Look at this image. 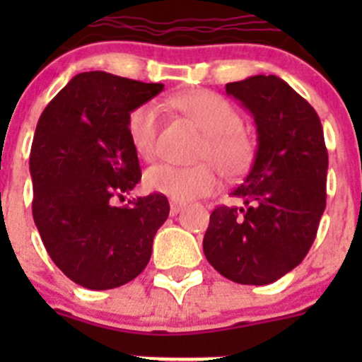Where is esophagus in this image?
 Here are the masks:
<instances>
[{
    "label": "esophagus",
    "instance_id": "1",
    "mask_svg": "<svg viewBox=\"0 0 362 362\" xmlns=\"http://www.w3.org/2000/svg\"><path fill=\"white\" fill-rule=\"evenodd\" d=\"M184 206H185V203H182V202H175V199H171L170 202V211L173 215H177L178 211L184 210Z\"/></svg>",
    "mask_w": 362,
    "mask_h": 362
}]
</instances>
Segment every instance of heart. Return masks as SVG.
Returning a JSON list of instances; mask_svg holds the SVG:
<instances>
[{
  "instance_id": "1",
  "label": "heart",
  "mask_w": 362,
  "mask_h": 362,
  "mask_svg": "<svg viewBox=\"0 0 362 362\" xmlns=\"http://www.w3.org/2000/svg\"><path fill=\"white\" fill-rule=\"evenodd\" d=\"M177 110L192 120L206 134L202 147V159L214 160L226 177H238L249 168L254 158V144L240 127L242 115L218 94L204 89H191L175 94L170 100ZM160 107L156 101H145L133 108L127 117V134L134 152L141 159L158 154ZM145 187L164 194L175 202H191L218 189V173L211 163L196 166H177L159 163L144 175Z\"/></svg>"
}]
</instances>
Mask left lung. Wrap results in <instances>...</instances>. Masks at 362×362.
Masks as SVG:
<instances>
[{
    "instance_id": "8db88e82",
    "label": "left lung",
    "mask_w": 362,
    "mask_h": 362,
    "mask_svg": "<svg viewBox=\"0 0 362 362\" xmlns=\"http://www.w3.org/2000/svg\"><path fill=\"white\" fill-rule=\"evenodd\" d=\"M254 117L257 151L240 204L217 206L203 238L208 262L226 279L266 286L305 259L326 208L327 151L312 105L275 75L226 86Z\"/></svg>"
}]
</instances>
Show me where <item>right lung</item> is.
Here are the masks:
<instances>
[{"mask_svg":"<svg viewBox=\"0 0 362 362\" xmlns=\"http://www.w3.org/2000/svg\"><path fill=\"white\" fill-rule=\"evenodd\" d=\"M163 89L107 71L78 73L36 124L29 156L33 218L57 268L87 289L136 279L170 214L166 196L156 192L113 204L141 178L127 117Z\"/></svg>","mask_w":362,"mask_h":362,"instance_id":"obj_1","label":"right lung"}]
</instances>
